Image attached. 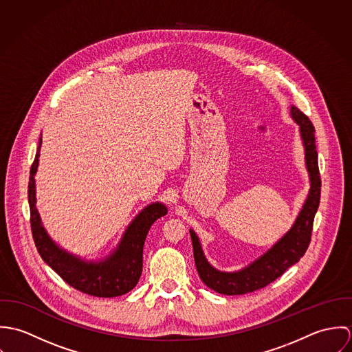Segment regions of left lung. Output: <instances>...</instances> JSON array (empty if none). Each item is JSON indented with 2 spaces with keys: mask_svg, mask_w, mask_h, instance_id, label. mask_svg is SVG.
<instances>
[{
  "mask_svg": "<svg viewBox=\"0 0 352 352\" xmlns=\"http://www.w3.org/2000/svg\"><path fill=\"white\" fill-rule=\"evenodd\" d=\"M290 113L300 126L305 148V162L310 179L307 198L292 229L275 245H272L271 250L237 272H222L211 267L203 254L198 236L194 230H190L198 274L207 287L219 294L241 296L265 287L278 279L289 267L298 263L310 244L313 221L321 194L318 154L316 151L314 127L309 118L294 105H292Z\"/></svg>",
  "mask_w": 352,
  "mask_h": 352,
  "instance_id": "left-lung-1",
  "label": "left lung"
}]
</instances>
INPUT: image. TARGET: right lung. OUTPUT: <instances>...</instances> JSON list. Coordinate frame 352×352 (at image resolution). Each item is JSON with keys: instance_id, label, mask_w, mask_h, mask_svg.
Segmentation results:
<instances>
[{"instance_id": "add662e5", "label": "right lung", "mask_w": 352, "mask_h": 352, "mask_svg": "<svg viewBox=\"0 0 352 352\" xmlns=\"http://www.w3.org/2000/svg\"><path fill=\"white\" fill-rule=\"evenodd\" d=\"M42 138L31 166L28 201L31 210V229L36 250L42 258L72 287L94 297L112 298L131 292L142 274L144 244L154 221L168 212L162 203H151L129 225L119 245L101 261H85L60 250L45 230L35 198V175L39 164Z\"/></svg>"}]
</instances>
